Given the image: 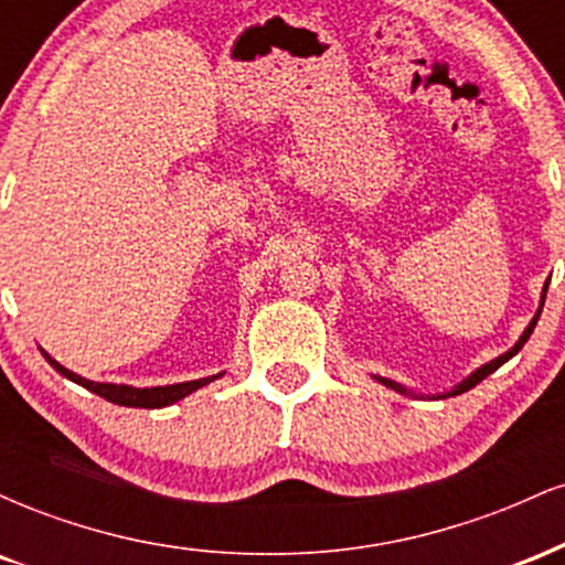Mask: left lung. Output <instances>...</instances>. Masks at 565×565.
<instances>
[{
    "mask_svg": "<svg viewBox=\"0 0 565 565\" xmlns=\"http://www.w3.org/2000/svg\"><path fill=\"white\" fill-rule=\"evenodd\" d=\"M547 284H550V281H544V287H542V300H540V310H536V313H534V319H531V321H529V327H526V329H523V334H521V337H518V342H515V345H512V348L508 350V353L497 355V359H494V361H489V364L478 366V369H476V372H470V374H468V377H465L462 382H457V385H454V387H451V391H444V393H436V395H427V398H449V395H459V393H468V391H470V387H476V385H478V382H481V380H486V377H489V374H494V372H497V369L504 364V361H510V359H512V355H515V353H518V350H521L523 345H526V340H529V337H531V332H534L536 321H540V316H542V305H544V297H547ZM372 377H374V380H377V382H380V385L391 387V391H395V393H404V395H417V393H414V391H408V387H406V385H401V382H395V380L380 377V374H372Z\"/></svg>",
    "mask_w": 565,
    "mask_h": 565,
    "instance_id": "obj_1",
    "label": "left lung"
}]
</instances>
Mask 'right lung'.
I'll return each instance as SVG.
<instances>
[{
  "instance_id": "obj_1",
  "label": "right lung",
  "mask_w": 565,
  "mask_h": 565,
  "mask_svg": "<svg viewBox=\"0 0 565 565\" xmlns=\"http://www.w3.org/2000/svg\"><path fill=\"white\" fill-rule=\"evenodd\" d=\"M42 355L47 359V364L55 369V372H61L63 377L76 382V385L87 387V391H93L100 395V398L111 401V404H119V406H135V408H164L170 404H178V401H183L185 395L196 393L199 387L210 385V382H215L217 377H223L225 372H217L212 374V377H201V380H188V382H174V385H157V387H132V385H116V382H95V380H87L82 377V374L71 372V369L61 366L57 361L53 359L50 353Z\"/></svg>"
}]
</instances>
